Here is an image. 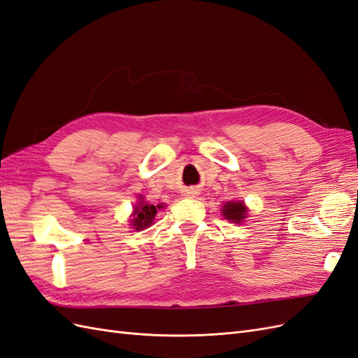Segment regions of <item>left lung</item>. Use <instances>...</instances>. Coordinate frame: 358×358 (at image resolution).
<instances>
[{
	"label": "left lung",
	"instance_id": "left-lung-1",
	"mask_svg": "<svg viewBox=\"0 0 358 358\" xmlns=\"http://www.w3.org/2000/svg\"><path fill=\"white\" fill-rule=\"evenodd\" d=\"M246 207H244V203L237 201V202H227L223 206V216L227 217L231 222H236L240 223L244 217H246Z\"/></svg>",
	"mask_w": 358,
	"mask_h": 358
}]
</instances>
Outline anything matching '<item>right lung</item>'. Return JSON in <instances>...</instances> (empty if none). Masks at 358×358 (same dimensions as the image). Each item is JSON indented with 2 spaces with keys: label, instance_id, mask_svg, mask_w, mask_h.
<instances>
[{
  "label": "right lung",
  "instance_id": "right-lung-1",
  "mask_svg": "<svg viewBox=\"0 0 358 358\" xmlns=\"http://www.w3.org/2000/svg\"><path fill=\"white\" fill-rule=\"evenodd\" d=\"M160 206L155 207V206H150V203H145V202H139V206L135 207V211L134 214H131V224H134L135 229L139 231V229H144L147 227H150V224L152 223V219H155L156 213H157V208Z\"/></svg>",
  "mask_w": 358,
  "mask_h": 358
}]
</instances>
